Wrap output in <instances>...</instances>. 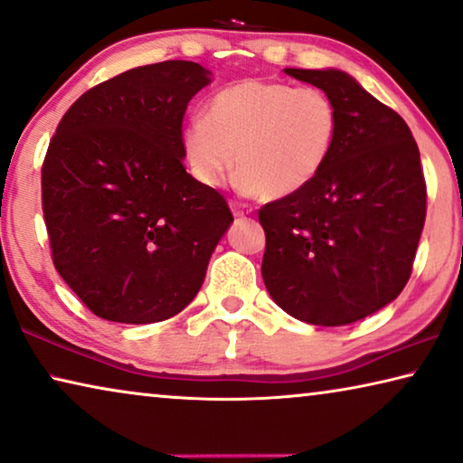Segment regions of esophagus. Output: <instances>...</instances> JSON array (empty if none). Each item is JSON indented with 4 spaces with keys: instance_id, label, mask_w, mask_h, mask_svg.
<instances>
[{
    "instance_id": "obj_1",
    "label": "esophagus",
    "mask_w": 463,
    "mask_h": 463,
    "mask_svg": "<svg viewBox=\"0 0 463 463\" xmlns=\"http://www.w3.org/2000/svg\"><path fill=\"white\" fill-rule=\"evenodd\" d=\"M230 209L233 213V217H248L252 213V209L248 204H242V203H230Z\"/></svg>"
}]
</instances>
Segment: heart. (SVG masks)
I'll use <instances>...</instances> for the list:
<instances>
[{
    "instance_id": "heart-1",
    "label": "heart",
    "mask_w": 463,
    "mask_h": 463,
    "mask_svg": "<svg viewBox=\"0 0 463 463\" xmlns=\"http://www.w3.org/2000/svg\"><path fill=\"white\" fill-rule=\"evenodd\" d=\"M340 115L315 87L246 79L219 90L184 129L192 175L215 187L232 171L238 187L279 200L311 185L336 150Z\"/></svg>"
}]
</instances>
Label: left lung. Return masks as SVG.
Instances as JSON below:
<instances>
[{
  "mask_svg": "<svg viewBox=\"0 0 463 463\" xmlns=\"http://www.w3.org/2000/svg\"><path fill=\"white\" fill-rule=\"evenodd\" d=\"M336 104V150L311 185L265 204L260 273L288 315L346 326L392 303L411 276L426 184L410 127L338 69H286Z\"/></svg>",
  "mask_w": 463,
  "mask_h": 463,
  "instance_id": "8db88e82",
  "label": "left lung"
}]
</instances>
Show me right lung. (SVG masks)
Segmentation results:
<instances>
[{
    "label": "right lung",
    "instance_id": "obj_1",
    "mask_svg": "<svg viewBox=\"0 0 463 463\" xmlns=\"http://www.w3.org/2000/svg\"><path fill=\"white\" fill-rule=\"evenodd\" d=\"M211 71L137 66L91 87L60 120L42 169L53 265L98 317L154 324L184 311L233 223L184 166L187 102Z\"/></svg>",
    "mask_w": 463,
    "mask_h": 463
}]
</instances>
